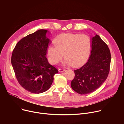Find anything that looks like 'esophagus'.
I'll use <instances>...</instances> for the list:
<instances>
[{
  "label": "esophagus",
  "instance_id": "obj_1",
  "mask_svg": "<svg viewBox=\"0 0 124 124\" xmlns=\"http://www.w3.org/2000/svg\"><path fill=\"white\" fill-rule=\"evenodd\" d=\"M58 70H59V72H63L65 71V70L63 69V68H60V69H59Z\"/></svg>",
  "mask_w": 124,
  "mask_h": 124
}]
</instances>
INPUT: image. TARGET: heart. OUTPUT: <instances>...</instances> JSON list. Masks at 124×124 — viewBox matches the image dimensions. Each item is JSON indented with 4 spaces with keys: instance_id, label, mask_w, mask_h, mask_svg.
Segmentation results:
<instances>
[{
    "instance_id": "obj_1",
    "label": "heart",
    "mask_w": 124,
    "mask_h": 124,
    "mask_svg": "<svg viewBox=\"0 0 124 124\" xmlns=\"http://www.w3.org/2000/svg\"><path fill=\"white\" fill-rule=\"evenodd\" d=\"M55 46L47 49V55L50 62L57 64L66 58L64 64L78 67L82 65L89 56L91 43L86 35L67 33L61 35L54 41Z\"/></svg>"
}]
</instances>
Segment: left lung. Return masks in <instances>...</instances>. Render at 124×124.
Wrapping results in <instances>:
<instances>
[{
  "mask_svg": "<svg viewBox=\"0 0 124 124\" xmlns=\"http://www.w3.org/2000/svg\"><path fill=\"white\" fill-rule=\"evenodd\" d=\"M91 54L88 61L75 70L70 85L77 93L85 95L96 91L107 79L110 70L111 54L108 46L98 35L91 39Z\"/></svg>",
  "mask_w": 124,
  "mask_h": 124,
  "instance_id": "1",
  "label": "left lung"
}]
</instances>
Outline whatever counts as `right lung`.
I'll list each match as a JSON object with an SVG mask.
<instances>
[{
	"instance_id": "obj_1",
	"label": "right lung",
	"mask_w": 124,
	"mask_h": 124,
	"mask_svg": "<svg viewBox=\"0 0 124 124\" xmlns=\"http://www.w3.org/2000/svg\"><path fill=\"white\" fill-rule=\"evenodd\" d=\"M40 29L17 43L13 50L11 63L19 84L34 94L47 91L51 86L58 70L49 64L46 57L51 41L46 33Z\"/></svg>"
}]
</instances>
